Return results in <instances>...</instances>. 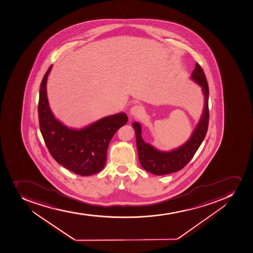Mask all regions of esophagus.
Masks as SVG:
<instances>
[{
    "label": "esophagus",
    "instance_id": "esophagus-1",
    "mask_svg": "<svg viewBox=\"0 0 253 253\" xmlns=\"http://www.w3.org/2000/svg\"><path fill=\"white\" fill-rule=\"evenodd\" d=\"M141 112H142V107L140 105H134L130 109V114L132 116H139V115H141Z\"/></svg>",
    "mask_w": 253,
    "mask_h": 253
}]
</instances>
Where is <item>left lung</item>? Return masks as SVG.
Listing matches in <instances>:
<instances>
[{"mask_svg": "<svg viewBox=\"0 0 253 253\" xmlns=\"http://www.w3.org/2000/svg\"><path fill=\"white\" fill-rule=\"evenodd\" d=\"M190 78L202 87L204 96V107L197 126L186 143L170 151H161L151 144L146 143L141 137V127L138 122H133L136 132L137 152L140 164L143 169L151 173L161 176L182 169L200 147L206 136L209 127V85L204 71L196 63Z\"/></svg>", "mask_w": 253, "mask_h": 253, "instance_id": "8db88e82", "label": "left lung"}]
</instances>
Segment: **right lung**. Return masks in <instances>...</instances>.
Returning <instances> with one entry per match:
<instances>
[{
	"mask_svg": "<svg viewBox=\"0 0 253 253\" xmlns=\"http://www.w3.org/2000/svg\"><path fill=\"white\" fill-rule=\"evenodd\" d=\"M51 69L52 65L42 80L38 103L40 129L47 148L59 165L72 172L81 176L97 173L106 165L112 137L127 123V115L106 116L81 129L64 126L53 116L47 98V78Z\"/></svg>",
	"mask_w": 253,
	"mask_h": 253,
	"instance_id": "obj_1",
	"label": "right lung"
}]
</instances>
